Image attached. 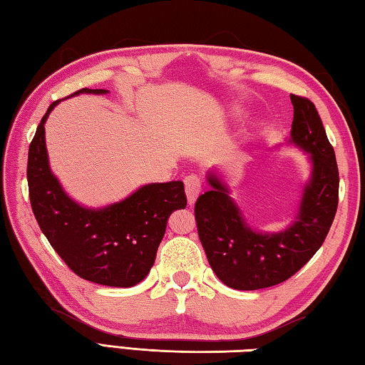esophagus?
<instances>
[{
	"label": "esophagus",
	"instance_id": "obj_1",
	"mask_svg": "<svg viewBox=\"0 0 365 365\" xmlns=\"http://www.w3.org/2000/svg\"><path fill=\"white\" fill-rule=\"evenodd\" d=\"M184 187H185V195H187L189 205H194L197 197L200 195V192H202V181L198 180L195 175H189V176H185V180H184Z\"/></svg>",
	"mask_w": 365,
	"mask_h": 365
}]
</instances>
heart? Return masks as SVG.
Masks as SVG:
<instances>
[{"label": "heart", "mask_w": 365, "mask_h": 365, "mask_svg": "<svg viewBox=\"0 0 365 365\" xmlns=\"http://www.w3.org/2000/svg\"><path fill=\"white\" fill-rule=\"evenodd\" d=\"M237 114H238V111H237Z\"/></svg>", "instance_id": "obj_1"}]
</instances>
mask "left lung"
Wrapping results in <instances>:
<instances>
[{
	"instance_id": "obj_1",
	"label": "left lung",
	"mask_w": 365,
	"mask_h": 365,
	"mask_svg": "<svg viewBox=\"0 0 365 365\" xmlns=\"http://www.w3.org/2000/svg\"><path fill=\"white\" fill-rule=\"evenodd\" d=\"M294 120L287 144L308 154L312 175L304 185L297 216L279 232H259L246 222L230 189L215 171L211 185L197 198L195 219L206 257L225 286L256 291L279 284L297 273L331 229L339 205V168L335 153L313 103L291 95Z\"/></svg>"
}]
</instances>
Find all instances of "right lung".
<instances>
[{
	"label": "right lung",
	"instance_id": "obj_1",
	"mask_svg": "<svg viewBox=\"0 0 365 365\" xmlns=\"http://www.w3.org/2000/svg\"><path fill=\"white\" fill-rule=\"evenodd\" d=\"M79 93L103 95V88H81ZM53 101L34 133L29 150L26 180L30 202L41 230L65 264L92 283L132 287L148 277L157 247L175 210L187 198L182 181L144 184L120 202L87 208L66 194L52 173L46 148L44 123Z\"/></svg>",
	"mask_w": 365,
	"mask_h": 365
}]
</instances>
